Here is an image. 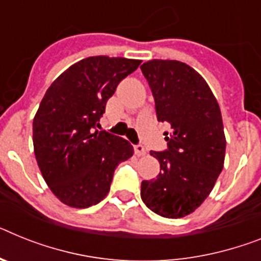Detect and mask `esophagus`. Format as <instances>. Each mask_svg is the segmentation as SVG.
I'll list each match as a JSON object with an SVG mask.
<instances>
[{
  "label": "esophagus",
  "mask_w": 261,
  "mask_h": 261,
  "mask_svg": "<svg viewBox=\"0 0 261 261\" xmlns=\"http://www.w3.org/2000/svg\"><path fill=\"white\" fill-rule=\"evenodd\" d=\"M134 150H135V154L138 155V156H143V155H146V148H144L143 144H135L134 146Z\"/></svg>",
  "instance_id": "esophagus-1"
}]
</instances>
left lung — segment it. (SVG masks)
<instances>
[{
  "mask_svg": "<svg viewBox=\"0 0 261 261\" xmlns=\"http://www.w3.org/2000/svg\"><path fill=\"white\" fill-rule=\"evenodd\" d=\"M155 100L158 120L170 126L167 148L150 151L161 164L143 180L141 198L163 218H183L207 199L222 172L225 137L218 100L203 76L179 61L152 60L141 66Z\"/></svg>",
  "mask_w": 261,
  "mask_h": 261,
  "instance_id": "obj_1",
  "label": "left lung"
}]
</instances>
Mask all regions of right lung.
I'll use <instances>...</instances> for the list:
<instances>
[{
    "label": "right lung",
    "instance_id": "obj_1",
    "mask_svg": "<svg viewBox=\"0 0 261 261\" xmlns=\"http://www.w3.org/2000/svg\"><path fill=\"white\" fill-rule=\"evenodd\" d=\"M139 65V60L89 57L46 91L33 120L34 154L45 181L65 204L87 208L103 200L118 164L134 154L130 142L97 128L107 100Z\"/></svg>",
    "mask_w": 261,
    "mask_h": 261
}]
</instances>
